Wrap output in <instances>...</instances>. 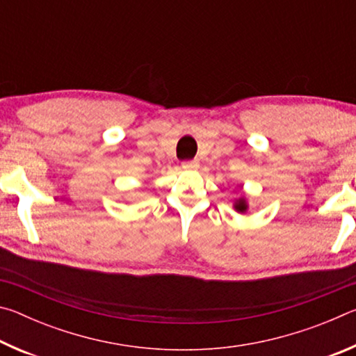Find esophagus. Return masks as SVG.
<instances>
[{
	"label": "esophagus",
	"instance_id": "esophagus-1",
	"mask_svg": "<svg viewBox=\"0 0 356 356\" xmlns=\"http://www.w3.org/2000/svg\"><path fill=\"white\" fill-rule=\"evenodd\" d=\"M197 166H200V161H197V160L185 161V163L182 165V168H184L185 171H195V170H197Z\"/></svg>",
	"mask_w": 356,
	"mask_h": 356
}]
</instances>
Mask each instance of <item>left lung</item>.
<instances>
[{"label": "left lung", "instance_id": "1", "mask_svg": "<svg viewBox=\"0 0 356 356\" xmlns=\"http://www.w3.org/2000/svg\"><path fill=\"white\" fill-rule=\"evenodd\" d=\"M234 207H236V210H237V212H246V209H248V206H246V201H245V197H240V200L236 202V206H234Z\"/></svg>", "mask_w": 356, "mask_h": 356}]
</instances>
